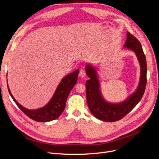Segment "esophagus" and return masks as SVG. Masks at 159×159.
Returning <instances> with one entry per match:
<instances>
[{
  "label": "esophagus",
  "instance_id": "obj_1",
  "mask_svg": "<svg viewBox=\"0 0 159 159\" xmlns=\"http://www.w3.org/2000/svg\"><path fill=\"white\" fill-rule=\"evenodd\" d=\"M86 74H85V70L84 69H81L80 71V74L79 75L81 77V78H84Z\"/></svg>",
  "mask_w": 159,
  "mask_h": 159
}]
</instances>
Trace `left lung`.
<instances>
[{"instance_id":"left-lung-1","label":"left lung","mask_w":159,"mask_h":159,"mask_svg":"<svg viewBox=\"0 0 159 159\" xmlns=\"http://www.w3.org/2000/svg\"><path fill=\"white\" fill-rule=\"evenodd\" d=\"M124 47L133 51L141 66L140 81L136 91L122 102H107L102 96L95 68L91 64L85 67L86 74L89 78L85 83L86 99L89 109L94 116L103 121H119L127 115L140 102L145 93L147 85V61L140 42L131 33H127V40Z\"/></svg>"}]
</instances>
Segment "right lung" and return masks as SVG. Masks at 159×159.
I'll return each mask as SVG.
<instances>
[{"label": "right lung", "mask_w": 159, "mask_h": 159, "mask_svg": "<svg viewBox=\"0 0 159 159\" xmlns=\"http://www.w3.org/2000/svg\"><path fill=\"white\" fill-rule=\"evenodd\" d=\"M80 70L77 69L62 79L50 102L45 106L37 109H28L19 104L14 99L8 86V92L14 102L28 117L38 122H48L58 118L66 107L67 98L78 81ZM8 85V84H7Z\"/></svg>", "instance_id": "add662e5"}]
</instances>
